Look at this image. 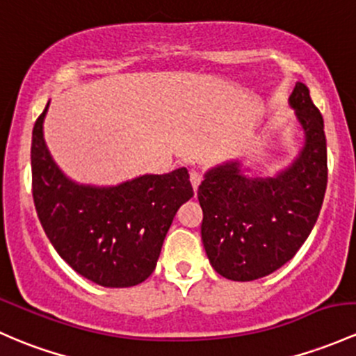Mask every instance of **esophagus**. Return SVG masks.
Wrapping results in <instances>:
<instances>
[{"mask_svg": "<svg viewBox=\"0 0 356 356\" xmlns=\"http://www.w3.org/2000/svg\"><path fill=\"white\" fill-rule=\"evenodd\" d=\"M189 181H191V184H193V189L197 191V188H200V184H201V174H200V172H196V170L191 172Z\"/></svg>", "mask_w": 356, "mask_h": 356, "instance_id": "esophagus-1", "label": "esophagus"}]
</instances>
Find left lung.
Wrapping results in <instances>:
<instances>
[{"instance_id": "obj_1", "label": "left lung", "mask_w": 356, "mask_h": 356, "mask_svg": "<svg viewBox=\"0 0 356 356\" xmlns=\"http://www.w3.org/2000/svg\"><path fill=\"white\" fill-rule=\"evenodd\" d=\"M302 147L273 175L232 159L204 172L197 189L201 238L213 269L234 282L271 275L297 254L319 216L327 184L324 121L297 81L288 97Z\"/></svg>"}]
</instances>
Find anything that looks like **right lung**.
I'll return each mask as SVG.
<instances>
[{"label":"right lung","mask_w":356,"mask_h":356,"mask_svg":"<svg viewBox=\"0 0 356 356\" xmlns=\"http://www.w3.org/2000/svg\"><path fill=\"white\" fill-rule=\"evenodd\" d=\"M32 131V193L44 232L78 275L106 288L140 285L153 273L177 209L194 196L188 168L115 186L73 181L52 159L44 119Z\"/></svg>","instance_id":"right-lung-1"}]
</instances>
